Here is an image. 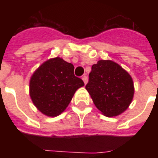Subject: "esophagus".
Wrapping results in <instances>:
<instances>
[{
	"instance_id": "1",
	"label": "esophagus",
	"mask_w": 158,
	"mask_h": 158,
	"mask_svg": "<svg viewBox=\"0 0 158 158\" xmlns=\"http://www.w3.org/2000/svg\"><path fill=\"white\" fill-rule=\"evenodd\" d=\"M82 79H83V81H84V84H86L87 83H88V77L86 76V75H84V76H83V78H82Z\"/></svg>"
}]
</instances>
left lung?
<instances>
[{"mask_svg": "<svg viewBox=\"0 0 158 158\" xmlns=\"http://www.w3.org/2000/svg\"><path fill=\"white\" fill-rule=\"evenodd\" d=\"M85 88L96 107L108 117L124 112L131 103L135 94L130 74L110 60H101L92 66Z\"/></svg>", "mask_w": 158, "mask_h": 158, "instance_id": "1", "label": "left lung"}]
</instances>
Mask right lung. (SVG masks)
<instances>
[{
	"label": "right lung",
	"mask_w": 158,
	"mask_h": 158,
	"mask_svg": "<svg viewBox=\"0 0 158 158\" xmlns=\"http://www.w3.org/2000/svg\"><path fill=\"white\" fill-rule=\"evenodd\" d=\"M71 63L56 57L45 61L33 73L29 82V94L35 106L48 116L64 111L74 93L84 85L74 74Z\"/></svg>",
	"instance_id": "add662e5"
}]
</instances>
